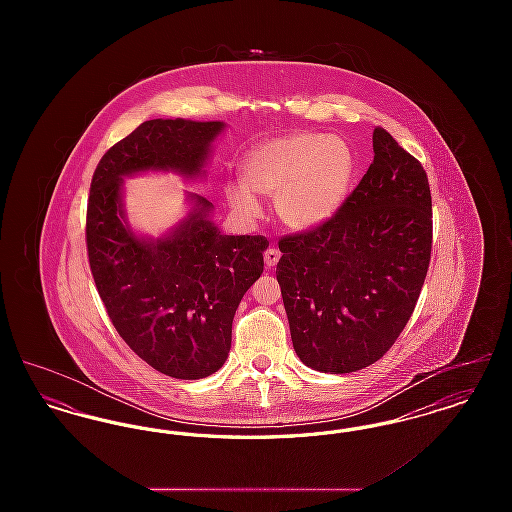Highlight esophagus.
Wrapping results in <instances>:
<instances>
[{
    "label": "esophagus",
    "instance_id": "34e87169",
    "mask_svg": "<svg viewBox=\"0 0 512 512\" xmlns=\"http://www.w3.org/2000/svg\"><path fill=\"white\" fill-rule=\"evenodd\" d=\"M278 259H280V251L276 247H268L267 251H265L267 267H274L278 263Z\"/></svg>",
    "mask_w": 512,
    "mask_h": 512
}]
</instances>
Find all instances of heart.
Segmentation results:
<instances>
[{
	"mask_svg": "<svg viewBox=\"0 0 512 512\" xmlns=\"http://www.w3.org/2000/svg\"><path fill=\"white\" fill-rule=\"evenodd\" d=\"M242 176L244 182L224 186L236 211L259 213L255 191L276 197V213L290 228L311 230L340 211L353 184L355 153L334 134H282L245 153Z\"/></svg>",
	"mask_w": 512,
	"mask_h": 512,
	"instance_id": "b5f03b06",
	"label": "heart"
}]
</instances>
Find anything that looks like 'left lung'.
Here are the masks:
<instances>
[{
    "label": "left lung",
    "mask_w": 512,
    "mask_h": 512,
    "mask_svg": "<svg viewBox=\"0 0 512 512\" xmlns=\"http://www.w3.org/2000/svg\"><path fill=\"white\" fill-rule=\"evenodd\" d=\"M340 211L284 236L276 278L293 349L313 370L347 374L382 359L413 315L432 253L426 171L388 130Z\"/></svg>",
    "instance_id": "8db88e82"
}]
</instances>
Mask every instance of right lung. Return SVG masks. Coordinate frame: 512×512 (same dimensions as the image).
Segmentation results:
<instances>
[{
    "label": "right lung",
    "mask_w": 512,
    "mask_h": 512,
    "mask_svg": "<svg viewBox=\"0 0 512 512\" xmlns=\"http://www.w3.org/2000/svg\"><path fill=\"white\" fill-rule=\"evenodd\" d=\"M224 122L153 119L111 147L94 172L86 245L99 297L128 347L155 370L199 380L224 365L236 309L263 272L265 236H226L213 203L192 209L169 234L136 236L122 207V178L138 172L203 174Z\"/></svg>",
    "instance_id": "add662e5"
}]
</instances>
